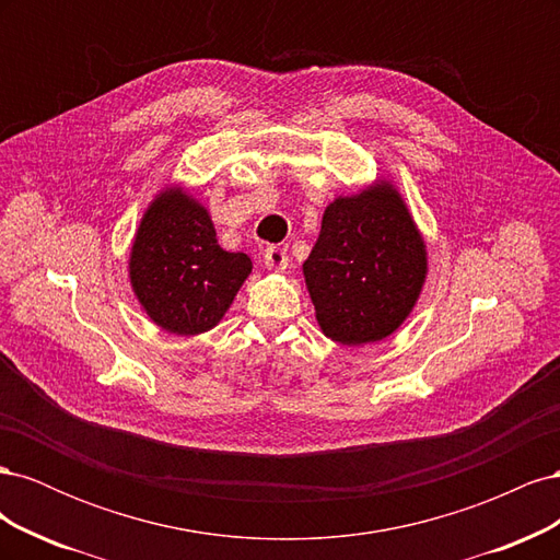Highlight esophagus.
I'll return each mask as SVG.
<instances>
[{"mask_svg":"<svg viewBox=\"0 0 560 560\" xmlns=\"http://www.w3.org/2000/svg\"><path fill=\"white\" fill-rule=\"evenodd\" d=\"M287 261H290V257H287V249H284V247H278V245L266 247V252H264V264H266L270 270H282V268H287Z\"/></svg>","mask_w":560,"mask_h":560,"instance_id":"obj_1","label":"esophagus"}]
</instances>
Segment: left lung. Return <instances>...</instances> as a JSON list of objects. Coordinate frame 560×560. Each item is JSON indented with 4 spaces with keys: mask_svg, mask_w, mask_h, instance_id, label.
Here are the masks:
<instances>
[{
    "mask_svg": "<svg viewBox=\"0 0 560 560\" xmlns=\"http://www.w3.org/2000/svg\"><path fill=\"white\" fill-rule=\"evenodd\" d=\"M428 276V252L389 182L338 196L322 217L303 278L319 329L331 341H383L409 317Z\"/></svg>",
    "mask_w": 560,
    "mask_h": 560,
    "instance_id": "obj_1",
    "label": "left lung"
}]
</instances>
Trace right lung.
<instances>
[{
  "mask_svg": "<svg viewBox=\"0 0 560 560\" xmlns=\"http://www.w3.org/2000/svg\"><path fill=\"white\" fill-rule=\"evenodd\" d=\"M128 273L135 296L161 329L194 336L219 325L252 273V259L219 247L208 210L171 186L142 217Z\"/></svg>",
  "mask_w": 560,
  "mask_h": 560,
  "instance_id": "1",
  "label": "right lung"
}]
</instances>
